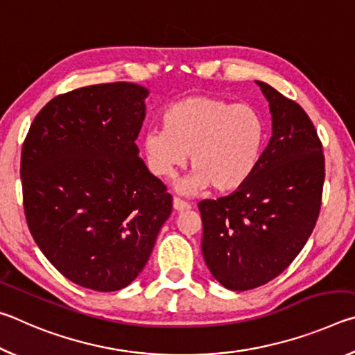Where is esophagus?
<instances>
[{
    "instance_id": "34e87169",
    "label": "esophagus",
    "mask_w": 355,
    "mask_h": 355,
    "mask_svg": "<svg viewBox=\"0 0 355 355\" xmlns=\"http://www.w3.org/2000/svg\"><path fill=\"white\" fill-rule=\"evenodd\" d=\"M173 209H177V211H180V213L188 211V209H191V203L178 199V197H173Z\"/></svg>"
}]
</instances>
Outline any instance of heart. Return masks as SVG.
Returning <instances> with one entry per match:
<instances>
[{
	"instance_id": "heart-1",
	"label": "heart",
	"mask_w": 355,
	"mask_h": 355,
	"mask_svg": "<svg viewBox=\"0 0 355 355\" xmlns=\"http://www.w3.org/2000/svg\"><path fill=\"white\" fill-rule=\"evenodd\" d=\"M164 128L148 130L144 153L155 175L171 178L189 156L194 172L177 183L183 194L208 184L230 192L254 175L266 144V122L260 111L213 95H191L167 107Z\"/></svg>"
}]
</instances>
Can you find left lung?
I'll list each match as a JSON object with an SVG mask.
<instances>
[{"instance_id": "obj_1", "label": "left lung", "mask_w": 355, "mask_h": 355, "mask_svg": "<svg viewBox=\"0 0 355 355\" xmlns=\"http://www.w3.org/2000/svg\"><path fill=\"white\" fill-rule=\"evenodd\" d=\"M272 136L248 182L230 196L202 200V254L228 290L261 286L290 266L320 216L324 155L307 112L263 81Z\"/></svg>"}]
</instances>
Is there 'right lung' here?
<instances>
[{
	"label": "right lung",
	"instance_id": "add662e5",
	"mask_svg": "<svg viewBox=\"0 0 355 355\" xmlns=\"http://www.w3.org/2000/svg\"><path fill=\"white\" fill-rule=\"evenodd\" d=\"M148 91L95 84L35 116L20 177L29 232L48 261L95 291L128 286L172 213V196L139 158Z\"/></svg>",
	"mask_w": 355,
	"mask_h": 355
}]
</instances>
